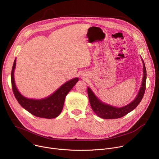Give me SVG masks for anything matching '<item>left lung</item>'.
I'll list each match as a JSON object with an SVG mask.
<instances>
[{
  "instance_id": "1",
  "label": "left lung",
  "mask_w": 159,
  "mask_h": 159,
  "mask_svg": "<svg viewBox=\"0 0 159 159\" xmlns=\"http://www.w3.org/2000/svg\"><path fill=\"white\" fill-rule=\"evenodd\" d=\"M143 60V59H142ZM143 78L141 87L136 99L129 105L121 108L114 107L108 105H106L99 101L93 91L88 88V94L89 99L90 105L94 112L98 117L105 119H114L121 118L125 115L133 111L139 104L143 98L146 89V80H147V70L143 60Z\"/></svg>"
}]
</instances>
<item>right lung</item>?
Returning a JSON list of instances; mask_svg holds the SVG:
<instances>
[{
	"instance_id": "add662e5",
	"label": "right lung",
	"mask_w": 159,
	"mask_h": 159,
	"mask_svg": "<svg viewBox=\"0 0 159 159\" xmlns=\"http://www.w3.org/2000/svg\"><path fill=\"white\" fill-rule=\"evenodd\" d=\"M15 66L16 60L14 61L11 71V84L14 96L20 105L38 117L52 119L58 116L63 110L66 96L79 81V79L75 78L66 82L52 95L45 99L39 100L28 99L19 93L14 83V71Z\"/></svg>"
}]
</instances>
